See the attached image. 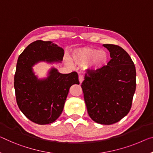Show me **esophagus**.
<instances>
[{
	"label": "esophagus",
	"mask_w": 153,
	"mask_h": 153,
	"mask_svg": "<svg viewBox=\"0 0 153 153\" xmlns=\"http://www.w3.org/2000/svg\"><path fill=\"white\" fill-rule=\"evenodd\" d=\"M83 80H84L83 76H81V75H79V82H80V83L81 84L82 82L83 81Z\"/></svg>",
	"instance_id": "34e87169"
}]
</instances>
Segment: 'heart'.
I'll list each match as a JSON object with an SVG mask.
<instances>
[{
  "label": "heart",
  "instance_id": "b5f03b06",
  "mask_svg": "<svg viewBox=\"0 0 153 153\" xmlns=\"http://www.w3.org/2000/svg\"><path fill=\"white\" fill-rule=\"evenodd\" d=\"M108 59L109 56L106 51L83 47L72 51L70 59H66V62L70 65L72 63L77 65H85L86 69L98 70L107 65Z\"/></svg>",
  "mask_w": 153,
  "mask_h": 153
}]
</instances>
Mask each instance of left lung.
<instances>
[{
    "mask_svg": "<svg viewBox=\"0 0 153 153\" xmlns=\"http://www.w3.org/2000/svg\"><path fill=\"white\" fill-rule=\"evenodd\" d=\"M111 60L102 69L88 70L81 85L90 117L101 124H112L130 111L136 88V70L128 54L120 46L102 45Z\"/></svg>",
    "mask_w": 153,
    "mask_h": 153,
    "instance_id": "1",
    "label": "left lung"
}]
</instances>
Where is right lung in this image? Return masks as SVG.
<instances>
[{
  "mask_svg": "<svg viewBox=\"0 0 153 153\" xmlns=\"http://www.w3.org/2000/svg\"><path fill=\"white\" fill-rule=\"evenodd\" d=\"M64 51L50 41L30 44L18 59L15 76L16 102L23 114L38 124L55 122L63 111L70 87L79 84L78 74H62L52 68L45 79H38L33 66L37 63L61 62Z\"/></svg>",
  "mask_w": 153,
  "mask_h": 153,
  "instance_id": "add662e5",
  "label": "right lung"
}]
</instances>
